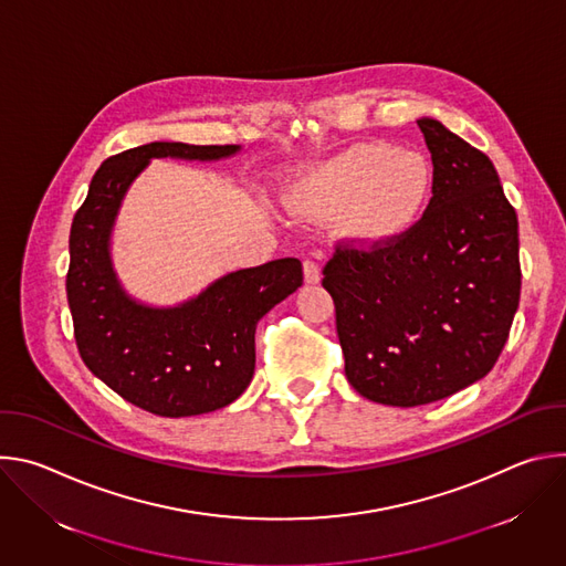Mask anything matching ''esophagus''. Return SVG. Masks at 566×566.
I'll list each match as a JSON object with an SVG mask.
<instances>
[{
    "mask_svg": "<svg viewBox=\"0 0 566 566\" xmlns=\"http://www.w3.org/2000/svg\"><path fill=\"white\" fill-rule=\"evenodd\" d=\"M304 282L317 284L319 282V266L313 260H304Z\"/></svg>",
    "mask_w": 566,
    "mask_h": 566,
    "instance_id": "esophagus-1",
    "label": "esophagus"
}]
</instances>
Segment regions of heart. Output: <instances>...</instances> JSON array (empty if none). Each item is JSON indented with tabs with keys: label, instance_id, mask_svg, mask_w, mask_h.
<instances>
[{
	"label": "heart",
	"instance_id": "heart-1",
	"mask_svg": "<svg viewBox=\"0 0 566 566\" xmlns=\"http://www.w3.org/2000/svg\"><path fill=\"white\" fill-rule=\"evenodd\" d=\"M432 172L417 154L382 143L356 145L322 168L295 195L311 214H345L363 241H387L410 230L428 206Z\"/></svg>",
	"mask_w": 566,
	"mask_h": 566
}]
</instances>
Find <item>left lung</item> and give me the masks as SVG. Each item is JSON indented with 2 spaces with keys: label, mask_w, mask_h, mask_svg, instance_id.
<instances>
[{
  "label": "left lung",
  "mask_w": 566,
  "mask_h": 566,
  "mask_svg": "<svg viewBox=\"0 0 566 566\" xmlns=\"http://www.w3.org/2000/svg\"><path fill=\"white\" fill-rule=\"evenodd\" d=\"M432 154V199L402 234L369 251L338 247L322 286L352 387L417 408L486 376L520 304L517 214L493 160L434 118L417 120Z\"/></svg>",
  "instance_id": "left-lung-1"
}]
</instances>
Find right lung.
<instances>
[{
  "label": "right lung",
  "mask_w": 566,
  "mask_h": 566,
  "mask_svg": "<svg viewBox=\"0 0 566 566\" xmlns=\"http://www.w3.org/2000/svg\"><path fill=\"white\" fill-rule=\"evenodd\" d=\"M239 145L156 140L107 158L69 234L66 297L77 352L107 387L156 417H197L244 394L255 371L258 322L302 286L295 258L241 269L177 306L134 300L112 264L123 199L151 158L219 160Z\"/></svg>",
  "instance_id": "right-lung-1"
}]
</instances>
